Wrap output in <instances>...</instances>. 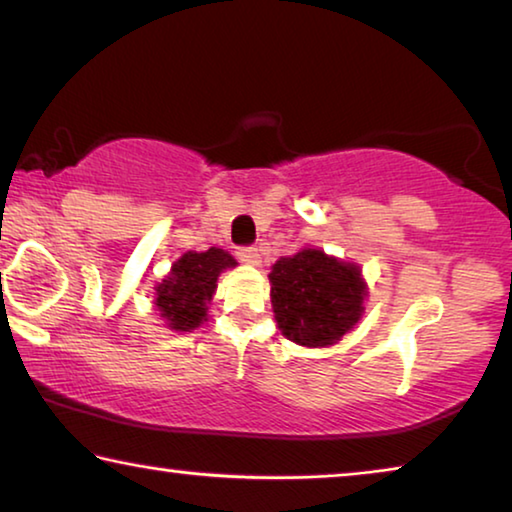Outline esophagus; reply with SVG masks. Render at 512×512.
I'll list each match as a JSON object with an SVG mask.
<instances>
[{"instance_id": "1", "label": "esophagus", "mask_w": 512, "mask_h": 512, "mask_svg": "<svg viewBox=\"0 0 512 512\" xmlns=\"http://www.w3.org/2000/svg\"><path fill=\"white\" fill-rule=\"evenodd\" d=\"M237 255H239L241 262L253 264V266H259V262H262V259H259V250L255 246H241L237 250Z\"/></svg>"}]
</instances>
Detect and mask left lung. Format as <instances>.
Returning <instances> with one entry per match:
<instances>
[{
	"label": "left lung",
	"mask_w": 512,
	"mask_h": 512,
	"mask_svg": "<svg viewBox=\"0 0 512 512\" xmlns=\"http://www.w3.org/2000/svg\"><path fill=\"white\" fill-rule=\"evenodd\" d=\"M271 303L282 335L300 346H332L364 312L367 285L358 264L303 248L280 257L269 273Z\"/></svg>",
	"instance_id": "8db88e82"
}]
</instances>
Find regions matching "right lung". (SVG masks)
Returning <instances> with one entry per match:
<instances>
[{
	"label": "right lung",
	"instance_id": "add662e5",
	"mask_svg": "<svg viewBox=\"0 0 512 512\" xmlns=\"http://www.w3.org/2000/svg\"><path fill=\"white\" fill-rule=\"evenodd\" d=\"M237 259L223 248H209L205 253L189 250L159 282L154 291V305L170 330L191 332L207 321V305L212 303L216 280L225 269H234Z\"/></svg>",
	"mask_w": 512,
	"mask_h": 512
}]
</instances>
